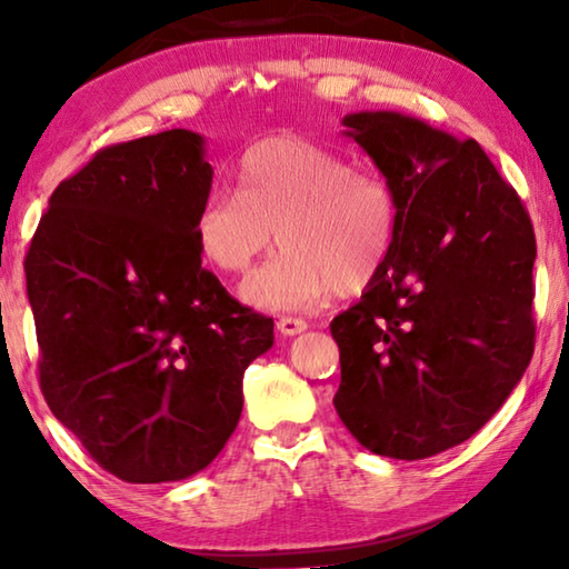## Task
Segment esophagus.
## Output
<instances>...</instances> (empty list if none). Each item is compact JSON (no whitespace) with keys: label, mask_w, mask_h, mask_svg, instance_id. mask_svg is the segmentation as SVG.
I'll return each instance as SVG.
<instances>
[{"label":"esophagus","mask_w":569,"mask_h":569,"mask_svg":"<svg viewBox=\"0 0 569 569\" xmlns=\"http://www.w3.org/2000/svg\"><path fill=\"white\" fill-rule=\"evenodd\" d=\"M278 331H281L283 336H296L308 329V323L303 319H296V316H281V319L276 321Z\"/></svg>","instance_id":"esophagus-1"}]
</instances>
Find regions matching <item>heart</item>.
I'll return each instance as SVG.
<instances>
[{"mask_svg":"<svg viewBox=\"0 0 569 569\" xmlns=\"http://www.w3.org/2000/svg\"><path fill=\"white\" fill-rule=\"evenodd\" d=\"M238 190L200 200L192 236L220 273H246L271 246L281 250L243 283L248 303L293 311L361 293L381 273L399 233L391 182L319 142L273 134L248 148L236 168Z\"/></svg>","mask_w":569,"mask_h":569,"instance_id":"b5f03b06","label":"heart"}]
</instances>
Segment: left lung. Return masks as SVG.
Listing matches in <instances>:
<instances>
[{
	"instance_id": "obj_1",
	"label": "left lung",
	"mask_w": 569,
	"mask_h": 569,
	"mask_svg": "<svg viewBox=\"0 0 569 569\" xmlns=\"http://www.w3.org/2000/svg\"><path fill=\"white\" fill-rule=\"evenodd\" d=\"M343 124L397 192L399 233L331 321L333 407L373 455L427 459L477 435L532 359L535 230L475 140L399 112Z\"/></svg>"
}]
</instances>
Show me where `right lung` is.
Wrapping results in <instances>:
<instances>
[{"label":"right lung","instance_id":"add662e5","mask_svg":"<svg viewBox=\"0 0 569 569\" xmlns=\"http://www.w3.org/2000/svg\"><path fill=\"white\" fill-rule=\"evenodd\" d=\"M203 138L166 130L94 152L54 188L24 258L47 407L130 485L188 479L243 411L273 319L200 266Z\"/></svg>","mask_w":569,"mask_h":569}]
</instances>
